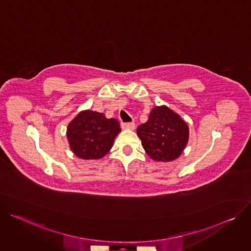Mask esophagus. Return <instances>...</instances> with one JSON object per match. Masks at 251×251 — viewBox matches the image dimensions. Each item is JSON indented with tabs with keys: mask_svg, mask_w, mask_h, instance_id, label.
<instances>
[{
	"mask_svg": "<svg viewBox=\"0 0 251 251\" xmlns=\"http://www.w3.org/2000/svg\"><path fill=\"white\" fill-rule=\"evenodd\" d=\"M123 129H129V130H134L135 129V124L133 122H128V123H123L121 125Z\"/></svg>",
	"mask_w": 251,
	"mask_h": 251,
	"instance_id": "obj_1",
	"label": "esophagus"
}]
</instances>
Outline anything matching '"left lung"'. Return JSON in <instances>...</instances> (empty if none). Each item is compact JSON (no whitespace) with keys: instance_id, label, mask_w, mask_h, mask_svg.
<instances>
[{"instance_id":"left-lung-1","label":"left lung","mask_w":251,"mask_h":251,"mask_svg":"<svg viewBox=\"0 0 251 251\" xmlns=\"http://www.w3.org/2000/svg\"><path fill=\"white\" fill-rule=\"evenodd\" d=\"M137 134L146 153L155 161L176 160L189 141L187 123L167 106H156L146 123L141 124Z\"/></svg>"}]
</instances>
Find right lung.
Returning <instances> with one entry per match:
<instances>
[{
  "label": "right lung",
  "instance_id": "right-lung-1",
  "mask_svg": "<svg viewBox=\"0 0 251 251\" xmlns=\"http://www.w3.org/2000/svg\"><path fill=\"white\" fill-rule=\"evenodd\" d=\"M120 131L116 119H107L103 113L84 110L68 124L66 136L71 151L78 158L98 160L110 151Z\"/></svg>",
  "mask_w": 251,
  "mask_h": 251
}]
</instances>
